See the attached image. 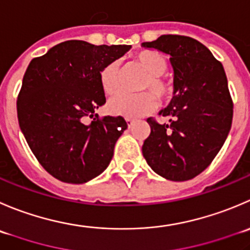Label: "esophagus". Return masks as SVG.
Segmentation results:
<instances>
[{"instance_id": "obj_1", "label": "esophagus", "mask_w": 250, "mask_h": 250, "mask_svg": "<svg viewBox=\"0 0 250 250\" xmlns=\"http://www.w3.org/2000/svg\"><path fill=\"white\" fill-rule=\"evenodd\" d=\"M125 122H127L128 127L130 128L133 125V123H134V120H132V118H125Z\"/></svg>"}]
</instances>
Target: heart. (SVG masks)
<instances>
[{"label":"heart","instance_id":"b5f03b06","mask_svg":"<svg viewBox=\"0 0 250 250\" xmlns=\"http://www.w3.org/2000/svg\"><path fill=\"white\" fill-rule=\"evenodd\" d=\"M135 61L140 68L147 74L142 84V90H151L159 99H166L171 95L172 85L162 78L167 68L166 58L157 51L145 50L137 53ZM100 85L106 95H112L118 89V63L110 62L99 74ZM156 99L150 93L137 95L121 93L113 96L107 104V110L111 115L135 118L151 112L156 107Z\"/></svg>","mask_w":250,"mask_h":250}]
</instances>
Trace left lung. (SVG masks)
<instances>
[{
	"label": "left lung",
	"mask_w": 250,
	"mask_h": 250,
	"mask_svg": "<svg viewBox=\"0 0 250 250\" xmlns=\"http://www.w3.org/2000/svg\"><path fill=\"white\" fill-rule=\"evenodd\" d=\"M142 46L167 53L173 68V98L159 112L169 125L147 118L151 132L143 156L164 178L188 181L211 164L231 129L226 73L207 46L188 36L161 35Z\"/></svg>",
	"instance_id": "left-lung-1"
}]
</instances>
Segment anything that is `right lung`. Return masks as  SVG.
Masks as SVG:
<instances>
[{
  "label": "right lung",
  "mask_w": 250,
  "mask_h": 250,
  "mask_svg": "<svg viewBox=\"0 0 250 250\" xmlns=\"http://www.w3.org/2000/svg\"><path fill=\"white\" fill-rule=\"evenodd\" d=\"M130 45H93L68 40L31 60L17 100L21 133L41 166L55 178L82 184L110 165L125 118L95 110L106 103L99 74ZM96 116L90 125L83 122Z\"/></svg>",
  "instance_id": "1"
}]
</instances>
